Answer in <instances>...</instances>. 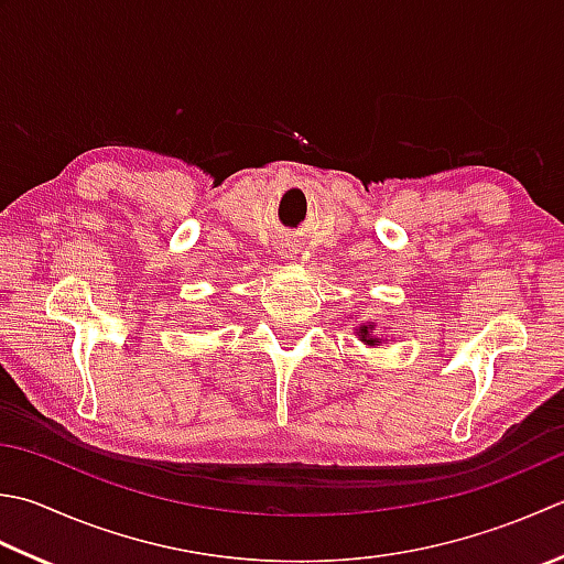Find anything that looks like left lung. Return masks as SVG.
Segmentation results:
<instances>
[{"mask_svg":"<svg viewBox=\"0 0 564 564\" xmlns=\"http://www.w3.org/2000/svg\"><path fill=\"white\" fill-rule=\"evenodd\" d=\"M371 329H373V325H361L357 335H359V339L364 341V345H371V347H373V345H377V341H379V337H373Z\"/></svg>","mask_w":564,"mask_h":564,"instance_id":"8db88e82","label":"left lung"}]
</instances>
